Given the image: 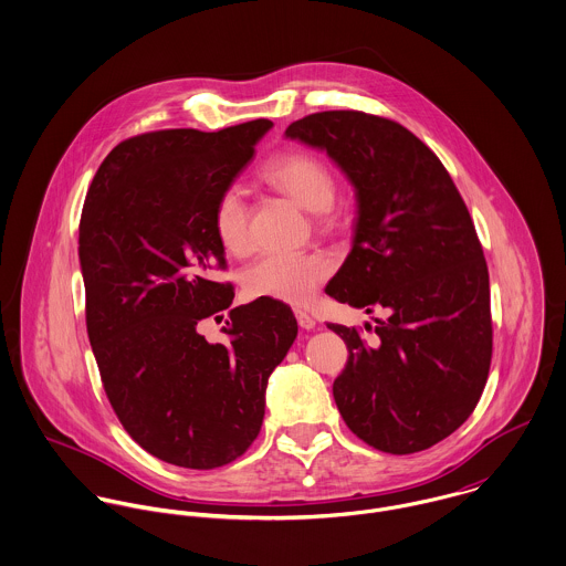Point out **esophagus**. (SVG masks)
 <instances>
[{
    "label": "esophagus",
    "mask_w": 566,
    "mask_h": 566,
    "mask_svg": "<svg viewBox=\"0 0 566 566\" xmlns=\"http://www.w3.org/2000/svg\"><path fill=\"white\" fill-rule=\"evenodd\" d=\"M295 316H297L300 327H304V329H313L314 325H316V321L306 311H295Z\"/></svg>",
    "instance_id": "34e87169"
}]
</instances>
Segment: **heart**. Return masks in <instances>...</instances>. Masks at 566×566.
Wrapping results in <instances>:
<instances>
[{
  "instance_id": "b5f03b06",
  "label": "heart",
  "mask_w": 566,
  "mask_h": 566,
  "mask_svg": "<svg viewBox=\"0 0 566 566\" xmlns=\"http://www.w3.org/2000/svg\"><path fill=\"white\" fill-rule=\"evenodd\" d=\"M262 178L275 189L291 195L300 206L329 219L338 182L332 167L304 149L275 154L262 167ZM212 230L226 252L250 250V208L243 190L230 185L219 192L212 206ZM332 260L323 253H262L243 273V286L250 297L275 300L302 306L314 291L332 275Z\"/></svg>"
}]
</instances>
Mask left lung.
<instances>
[{
    "label": "left lung",
    "mask_w": 566,
    "mask_h": 566,
    "mask_svg": "<svg viewBox=\"0 0 566 566\" xmlns=\"http://www.w3.org/2000/svg\"><path fill=\"white\" fill-rule=\"evenodd\" d=\"M286 136L325 149L358 195L354 248L325 293L388 313L369 340L327 323L349 349L332 386L340 417L379 451H423L469 419L491 369L489 266L467 203L439 156L392 119L325 111Z\"/></svg>",
    "instance_id": "obj_1"
}]
</instances>
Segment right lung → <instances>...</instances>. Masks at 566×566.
I'll list each match as a JSON object with an SVG mask.
<instances>
[{
    "mask_svg": "<svg viewBox=\"0 0 566 566\" xmlns=\"http://www.w3.org/2000/svg\"><path fill=\"white\" fill-rule=\"evenodd\" d=\"M273 126L192 127L122 140L97 169L80 219L86 332L106 397L151 455L185 469L241 458L264 417V390L297 336L275 300L232 308L212 206ZM229 314L228 344H208L201 317Z\"/></svg>",
    "mask_w": 566,
    "mask_h": 566,
    "instance_id": "1",
    "label": "right lung"
}]
</instances>
